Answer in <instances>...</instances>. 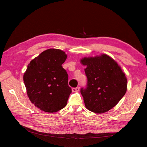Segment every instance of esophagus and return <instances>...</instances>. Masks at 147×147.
<instances>
[{"instance_id":"obj_1","label":"esophagus","mask_w":147,"mask_h":147,"mask_svg":"<svg viewBox=\"0 0 147 147\" xmlns=\"http://www.w3.org/2000/svg\"><path fill=\"white\" fill-rule=\"evenodd\" d=\"M80 90V88L79 87H77V88H74L72 89V91L74 92H78Z\"/></svg>"}]
</instances>
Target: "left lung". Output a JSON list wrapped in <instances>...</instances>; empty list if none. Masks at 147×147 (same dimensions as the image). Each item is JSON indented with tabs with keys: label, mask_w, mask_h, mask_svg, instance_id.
<instances>
[{
	"label": "left lung",
	"mask_w": 147,
	"mask_h": 147,
	"mask_svg": "<svg viewBox=\"0 0 147 147\" xmlns=\"http://www.w3.org/2000/svg\"><path fill=\"white\" fill-rule=\"evenodd\" d=\"M80 63L88 78V86L81 89L86 108L97 114L116 105L127 91V78L115 59L106 54L84 57Z\"/></svg>",
	"instance_id": "obj_1"
}]
</instances>
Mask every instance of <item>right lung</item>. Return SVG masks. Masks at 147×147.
<instances>
[{"instance_id": "right-lung-1", "label": "right lung", "mask_w": 147, "mask_h": 147, "mask_svg": "<svg viewBox=\"0 0 147 147\" xmlns=\"http://www.w3.org/2000/svg\"><path fill=\"white\" fill-rule=\"evenodd\" d=\"M67 55L61 50L48 49L30 62L23 75L29 99L43 112L54 113L64 108L72 90L63 64Z\"/></svg>"}]
</instances>
